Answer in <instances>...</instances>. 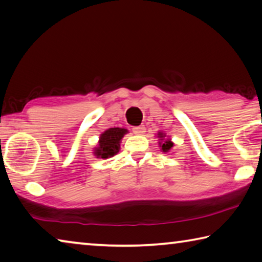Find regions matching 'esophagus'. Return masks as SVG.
Returning a JSON list of instances; mask_svg holds the SVG:
<instances>
[{
    "instance_id": "34e87169",
    "label": "esophagus",
    "mask_w": 262,
    "mask_h": 262,
    "mask_svg": "<svg viewBox=\"0 0 262 262\" xmlns=\"http://www.w3.org/2000/svg\"><path fill=\"white\" fill-rule=\"evenodd\" d=\"M133 132H134V134H136V135H142L145 133V127L143 125L135 126V127H133Z\"/></svg>"
}]
</instances>
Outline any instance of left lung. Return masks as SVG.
<instances>
[{
    "label": "left lung",
    "instance_id": "8db88e82",
    "mask_svg": "<svg viewBox=\"0 0 262 262\" xmlns=\"http://www.w3.org/2000/svg\"><path fill=\"white\" fill-rule=\"evenodd\" d=\"M165 136L166 135L164 134V133H161V132L158 133V137H159V139H161V141L165 139ZM173 145H174V143L169 139H167V140L164 141V142H159V146L161 147V150H163V152H168L170 149H172Z\"/></svg>",
    "mask_w": 262,
    "mask_h": 262
}]
</instances>
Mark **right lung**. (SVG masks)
<instances>
[{
  "instance_id": "right-lung-1",
  "label": "right lung",
  "mask_w": 262,
  "mask_h": 262,
  "mask_svg": "<svg viewBox=\"0 0 262 262\" xmlns=\"http://www.w3.org/2000/svg\"><path fill=\"white\" fill-rule=\"evenodd\" d=\"M128 130L125 128H108L99 136L98 146L95 147L94 155L96 158H111L120 150V141Z\"/></svg>"
}]
</instances>
